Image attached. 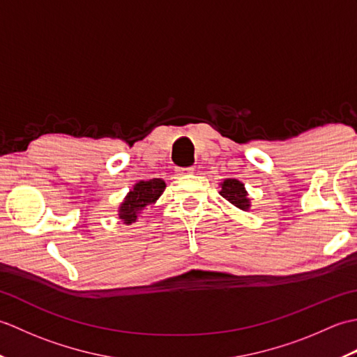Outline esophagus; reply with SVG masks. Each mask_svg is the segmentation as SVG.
<instances>
[{"label": "esophagus", "mask_w": 357, "mask_h": 357, "mask_svg": "<svg viewBox=\"0 0 357 357\" xmlns=\"http://www.w3.org/2000/svg\"><path fill=\"white\" fill-rule=\"evenodd\" d=\"M193 172H195L193 167H187V169H181L179 174H188V173H193Z\"/></svg>", "instance_id": "obj_1"}]
</instances>
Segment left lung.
Segmentation results:
<instances>
[{
	"label": "left lung",
	"mask_w": 357,
	"mask_h": 357,
	"mask_svg": "<svg viewBox=\"0 0 357 357\" xmlns=\"http://www.w3.org/2000/svg\"><path fill=\"white\" fill-rule=\"evenodd\" d=\"M221 190H219V195L229 201L231 206L242 211H248L250 207H252V201L248 198V192L245 190L244 183H241L238 179H224L221 184Z\"/></svg>",
	"instance_id": "left-lung-1"
}]
</instances>
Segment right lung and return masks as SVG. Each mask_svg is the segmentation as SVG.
I'll use <instances>...</instances> for the list:
<instances>
[{
	"label": "right lung",
	"mask_w": 357,
	"mask_h": 357,
	"mask_svg": "<svg viewBox=\"0 0 357 357\" xmlns=\"http://www.w3.org/2000/svg\"><path fill=\"white\" fill-rule=\"evenodd\" d=\"M165 190V183L162 179L153 178L149 181H138L132 190L126 195L123 202L118 207V218L126 225H132L142 215L146 207L155 204L159 196Z\"/></svg>",
	"instance_id": "right-lung-1"
}]
</instances>
